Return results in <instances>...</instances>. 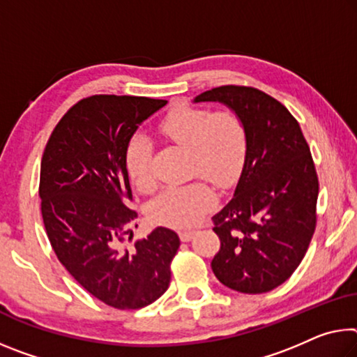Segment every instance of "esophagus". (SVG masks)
I'll list each match as a JSON object with an SVG mask.
<instances>
[{
  "label": "esophagus",
  "instance_id": "esophagus-1",
  "mask_svg": "<svg viewBox=\"0 0 357 357\" xmlns=\"http://www.w3.org/2000/svg\"><path fill=\"white\" fill-rule=\"evenodd\" d=\"M194 235H195V230H181L179 231V238L183 241H190Z\"/></svg>",
  "mask_w": 357,
  "mask_h": 357
}]
</instances>
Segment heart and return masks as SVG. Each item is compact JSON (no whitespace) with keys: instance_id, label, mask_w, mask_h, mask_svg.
I'll use <instances>...</instances> for the list:
<instances>
[{"instance_id":"b5f03b06","label":"heart","mask_w":357,"mask_h":357,"mask_svg":"<svg viewBox=\"0 0 357 357\" xmlns=\"http://www.w3.org/2000/svg\"><path fill=\"white\" fill-rule=\"evenodd\" d=\"M168 139L190 152V172L227 185L245 163L248 132L245 122L234 111L211 112L199 106H179L160 122ZM152 143L135 133L126 146V168L132 183L141 190L154 188L151 172ZM214 205V192L205 181L173 185L155 197L149 205V216L158 224L189 227L202 220Z\"/></svg>"}]
</instances>
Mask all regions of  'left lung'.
Instances as JSON below:
<instances>
[{
    "mask_svg": "<svg viewBox=\"0 0 357 357\" xmlns=\"http://www.w3.org/2000/svg\"><path fill=\"white\" fill-rule=\"evenodd\" d=\"M200 101L225 105L248 132L234 199L213 216L220 250L211 268L230 289L268 292L296 271L314 234L319 184L310 148L291 112L257 89L222 86Z\"/></svg>",
    "mask_w": 357,
    "mask_h": 357,
    "instance_id": "obj_1",
    "label": "left lung"
}]
</instances>
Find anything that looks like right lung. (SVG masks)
Returning <instances> with one entry per match:
<instances>
[{"mask_svg": "<svg viewBox=\"0 0 357 357\" xmlns=\"http://www.w3.org/2000/svg\"><path fill=\"white\" fill-rule=\"evenodd\" d=\"M167 103L117 95L84 98L56 123L43 154L39 197L54 252L84 289L117 310L143 308L163 296L181 245L176 231L157 227L126 246L138 218L127 206L126 146Z\"/></svg>", "mask_w": 357, "mask_h": 357, "instance_id": "right-lung-1", "label": "right lung"}]
</instances>
